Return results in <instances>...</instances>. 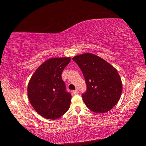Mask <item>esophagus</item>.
<instances>
[{"label": "esophagus", "mask_w": 146, "mask_h": 146, "mask_svg": "<svg viewBox=\"0 0 146 146\" xmlns=\"http://www.w3.org/2000/svg\"><path fill=\"white\" fill-rule=\"evenodd\" d=\"M73 92L74 94H75V95H76V94H78V90H74Z\"/></svg>", "instance_id": "1"}]
</instances>
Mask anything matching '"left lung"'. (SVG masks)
<instances>
[{
	"label": "left lung",
	"mask_w": 146,
	"mask_h": 146,
	"mask_svg": "<svg viewBox=\"0 0 146 146\" xmlns=\"http://www.w3.org/2000/svg\"><path fill=\"white\" fill-rule=\"evenodd\" d=\"M84 76L87 91L84 102L93 112L104 113L111 110L120 100L122 84L117 70L96 55L83 53L72 58Z\"/></svg>",
	"instance_id": "8db88e82"
}]
</instances>
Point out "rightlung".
Listing matches in <instances>:
<instances>
[{
  "instance_id": "1",
  "label": "right lung",
  "mask_w": 146,
  "mask_h": 146,
  "mask_svg": "<svg viewBox=\"0 0 146 146\" xmlns=\"http://www.w3.org/2000/svg\"><path fill=\"white\" fill-rule=\"evenodd\" d=\"M70 60V57L49 58L36 69L29 80V102L42 117L57 119L70 108L71 95L66 91L61 75Z\"/></svg>"
}]
</instances>
